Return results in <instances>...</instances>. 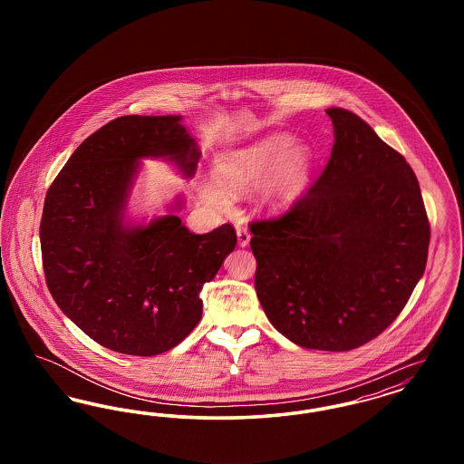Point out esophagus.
<instances>
[{"mask_svg":"<svg viewBox=\"0 0 464 464\" xmlns=\"http://www.w3.org/2000/svg\"><path fill=\"white\" fill-rule=\"evenodd\" d=\"M237 237H238V245H240V246H246L248 242H250V233H248V229L243 227V226L237 227Z\"/></svg>","mask_w":464,"mask_h":464,"instance_id":"1","label":"esophagus"}]
</instances>
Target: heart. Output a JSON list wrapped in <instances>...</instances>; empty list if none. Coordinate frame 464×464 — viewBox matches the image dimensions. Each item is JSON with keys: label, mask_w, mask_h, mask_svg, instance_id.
Returning a JSON list of instances; mask_svg holds the SVG:
<instances>
[{"label": "heart", "mask_w": 464, "mask_h": 464, "mask_svg": "<svg viewBox=\"0 0 464 464\" xmlns=\"http://www.w3.org/2000/svg\"><path fill=\"white\" fill-rule=\"evenodd\" d=\"M311 165L313 153L308 146H294L287 133H269L248 146L219 155L216 174L222 184L205 180L201 195L218 208H229V191L261 186L259 203L267 210H282L303 193Z\"/></svg>", "instance_id": "heart-1"}]
</instances>
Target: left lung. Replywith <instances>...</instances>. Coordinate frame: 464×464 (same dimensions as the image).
<instances>
[{
  "label": "left lung",
  "instance_id": "8db88e82",
  "mask_svg": "<svg viewBox=\"0 0 464 464\" xmlns=\"http://www.w3.org/2000/svg\"><path fill=\"white\" fill-rule=\"evenodd\" d=\"M327 114V167L284 216L250 224V248L273 327L303 348L348 352L407 304L426 267L430 222L405 158L352 111Z\"/></svg>",
  "mask_w": 464,
  "mask_h": 464
}]
</instances>
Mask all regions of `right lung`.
Segmentation results:
<instances>
[{
    "mask_svg": "<svg viewBox=\"0 0 464 464\" xmlns=\"http://www.w3.org/2000/svg\"><path fill=\"white\" fill-rule=\"evenodd\" d=\"M182 116H120L87 137L46 191L40 242L46 285L67 318L101 346L155 356L198 325L199 292L235 250L222 224L191 233L174 214L125 224L140 158L195 176L199 150Z\"/></svg>",
    "mask_w": 464,
    "mask_h": 464,
    "instance_id": "obj_1",
    "label": "right lung"
}]
</instances>
